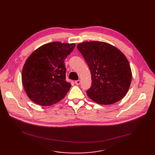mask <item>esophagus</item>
Masks as SVG:
<instances>
[{
	"label": "esophagus",
	"mask_w": 155,
	"mask_h": 155,
	"mask_svg": "<svg viewBox=\"0 0 155 155\" xmlns=\"http://www.w3.org/2000/svg\"><path fill=\"white\" fill-rule=\"evenodd\" d=\"M75 83L76 85H80V80H77V81H75Z\"/></svg>",
	"instance_id": "34e87169"
}]
</instances>
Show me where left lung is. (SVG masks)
<instances>
[{
    "mask_svg": "<svg viewBox=\"0 0 155 155\" xmlns=\"http://www.w3.org/2000/svg\"><path fill=\"white\" fill-rule=\"evenodd\" d=\"M91 73L87 95L95 102L110 105L123 99L131 85L132 71L126 56L118 48L102 41L77 45Z\"/></svg>",
    "mask_w": 155,
    "mask_h": 155,
    "instance_id": "1",
    "label": "left lung"
}]
</instances>
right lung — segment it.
I'll use <instances>...</instances> for the list:
<instances>
[{
    "instance_id": "obj_1",
    "label": "right lung",
    "mask_w": 155,
    "mask_h": 155,
    "mask_svg": "<svg viewBox=\"0 0 155 155\" xmlns=\"http://www.w3.org/2000/svg\"><path fill=\"white\" fill-rule=\"evenodd\" d=\"M75 43L58 41L42 45L32 52L24 64L22 82L29 98L42 106L62 100L71 87L66 81L64 60Z\"/></svg>"
}]
</instances>
